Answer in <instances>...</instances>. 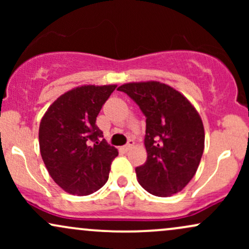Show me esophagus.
Masks as SVG:
<instances>
[{
  "mask_svg": "<svg viewBox=\"0 0 249 249\" xmlns=\"http://www.w3.org/2000/svg\"><path fill=\"white\" fill-rule=\"evenodd\" d=\"M133 145H134V142L132 141V139H130V141L127 142V144L124 146V150H126V151L130 150V148H132Z\"/></svg>",
  "mask_w": 249,
  "mask_h": 249,
  "instance_id": "obj_1",
  "label": "esophagus"
}]
</instances>
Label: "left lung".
<instances>
[{
    "label": "left lung",
    "mask_w": 249,
    "mask_h": 249,
    "mask_svg": "<svg viewBox=\"0 0 249 249\" xmlns=\"http://www.w3.org/2000/svg\"><path fill=\"white\" fill-rule=\"evenodd\" d=\"M146 118L144 144L147 159L136 167L148 193L170 196L193 178L201 160L205 132L201 118L181 93L159 82L128 83L118 88Z\"/></svg>",
    "instance_id": "8db88e82"
}]
</instances>
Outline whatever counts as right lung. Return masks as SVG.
Instances as JSON below:
<instances>
[{
	"label": "right lung",
	"mask_w": 249,
	"mask_h": 249,
	"mask_svg": "<svg viewBox=\"0 0 249 249\" xmlns=\"http://www.w3.org/2000/svg\"><path fill=\"white\" fill-rule=\"evenodd\" d=\"M117 85H84L68 91L39 124V150L53 181L73 196H89L108 179L118 151L103 138L96 118Z\"/></svg>",
	"instance_id": "add662e5"
}]
</instances>
